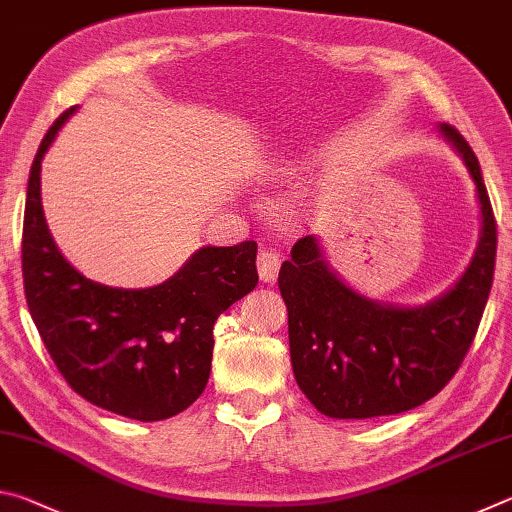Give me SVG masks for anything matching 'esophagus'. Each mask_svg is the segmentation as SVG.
Wrapping results in <instances>:
<instances>
[{"label":"esophagus","instance_id":"1","mask_svg":"<svg viewBox=\"0 0 512 512\" xmlns=\"http://www.w3.org/2000/svg\"><path fill=\"white\" fill-rule=\"evenodd\" d=\"M282 255L277 253L273 248H262L257 255V271L259 277H262L264 282H273L277 273H280V266H282Z\"/></svg>","mask_w":512,"mask_h":512}]
</instances>
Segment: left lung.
<instances>
[{
    "label": "left lung",
    "mask_w": 512,
    "mask_h": 512,
    "mask_svg": "<svg viewBox=\"0 0 512 512\" xmlns=\"http://www.w3.org/2000/svg\"><path fill=\"white\" fill-rule=\"evenodd\" d=\"M470 169L481 205V241L465 275L424 307L379 305L359 296L302 237L280 268L289 311V348L300 391L320 413L366 420L411 411L431 400L461 368L488 302L497 257V221L470 144L440 124Z\"/></svg>",
    "instance_id": "8db88e82"
}]
</instances>
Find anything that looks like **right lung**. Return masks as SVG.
<instances>
[{"label":"right lung","instance_id":"1","mask_svg":"<svg viewBox=\"0 0 512 512\" xmlns=\"http://www.w3.org/2000/svg\"><path fill=\"white\" fill-rule=\"evenodd\" d=\"M76 108L65 110L31 164L22 228L24 296L60 375L85 400L140 422L192 406L212 370V329L257 287V244L201 248L151 289H112L58 253L40 203L42 155Z\"/></svg>","mask_w":512,"mask_h":512}]
</instances>
